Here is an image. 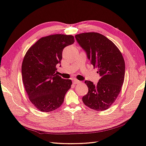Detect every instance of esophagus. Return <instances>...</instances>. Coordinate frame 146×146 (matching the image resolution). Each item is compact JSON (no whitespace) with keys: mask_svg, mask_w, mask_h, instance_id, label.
<instances>
[{"mask_svg":"<svg viewBox=\"0 0 146 146\" xmlns=\"http://www.w3.org/2000/svg\"><path fill=\"white\" fill-rule=\"evenodd\" d=\"M73 82L74 84H78V83H82L80 81H79V80H76V79H73Z\"/></svg>","mask_w":146,"mask_h":146,"instance_id":"obj_1","label":"esophagus"}]
</instances>
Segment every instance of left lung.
Listing matches in <instances>:
<instances>
[{"instance_id":"1","label":"left lung","mask_w":146,"mask_h":146,"mask_svg":"<svg viewBox=\"0 0 146 146\" xmlns=\"http://www.w3.org/2000/svg\"><path fill=\"white\" fill-rule=\"evenodd\" d=\"M75 38L92 64L98 68L100 76L96 85L85 80L88 92L83 97V102L93 110H107L116 100L123 83L125 62L122 54L112 41L101 34L82 33Z\"/></svg>"}]
</instances>
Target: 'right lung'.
Returning a JSON list of instances; mask_svg holds the SVG:
<instances>
[{
    "label": "right lung",
    "mask_w": 146,
    "mask_h": 146,
    "mask_svg": "<svg viewBox=\"0 0 146 146\" xmlns=\"http://www.w3.org/2000/svg\"><path fill=\"white\" fill-rule=\"evenodd\" d=\"M75 42L71 35H54L39 39L27 51L22 64V76L30 101L44 112L53 111L63 103L72 82L58 75L62 52Z\"/></svg>",
    "instance_id": "right-lung-1"
}]
</instances>
